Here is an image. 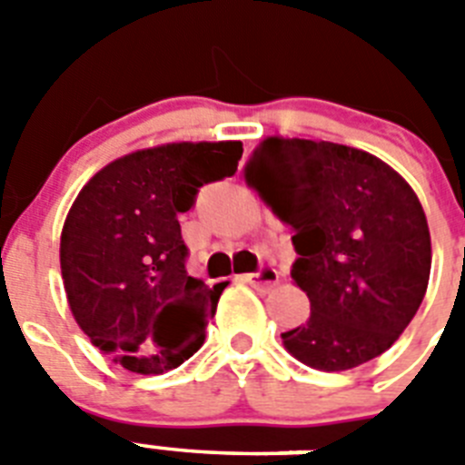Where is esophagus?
Instances as JSON below:
<instances>
[{"mask_svg": "<svg viewBox=\"0 0 465 465\" xmlns=\"http://www.w3.org/2000/svg\"><path fill=\"white\" fill-rule=\"evenodd\" d=\"M242 282L252 283V286H256V289H272L274 283L279 282V274L274 268H261L253 274H244Z\"/></svg>", "mask_w": 465, "mask_h": 465, "instance_id": "obj_1", "label": "esophagus"}]
</instances>
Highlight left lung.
Here are the masks:
<instances>
[{
    "mask_svg": "<svg viewBox=\"0 0 465 465\" xmlns=\"http://www.w3.org/2000/svg\"><path fill=\"white\" fill-rule=\"evenodd\" d=\"M244 179L293 228L291 277L312 312L282 332L289 354L326 372L384 354L429 286L430 232L417 193L377 155L312 139H262Z\"/></svg>",
    "mask_w": 465,
    "mask_h": 465,
    "instance_id": "1",
    "label": "left lung"
}]
</instances>
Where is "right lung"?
<instances>
[{
  "label": "right lung",
  "instance_id": "obj_1",
  "mask_svg": "<svg viewBox=\"0 0 465 465\" xmlns=\"http://www.w3.org/2000/svg\"><path fill=\"white\" fill-rule=\"evenodd\" d=\"M242 142H179L114 160L81 188L60 237L69 310L125 371L163 375L204 342L225 283L186 272L179 213L237 172Z\"/></svg>",
  "mask_w": 465,
  "mask_h": 465
}]
</instances>
